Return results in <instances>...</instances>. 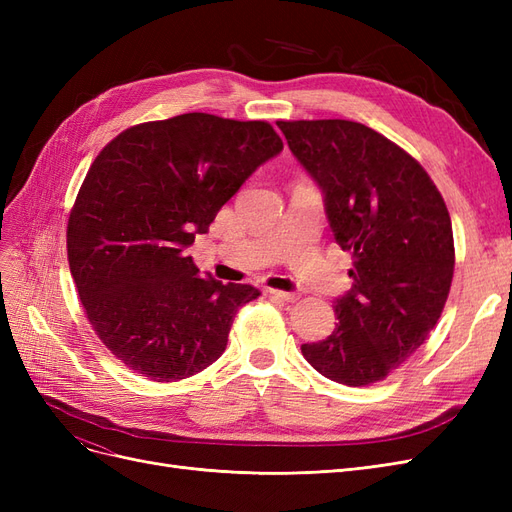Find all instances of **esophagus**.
Here are the masks:
<instances>
[{
	"mask_svg": "<svg viewBox=\"0 0 512 512\" xmlns=\"http://www.w3.org/2000/svg\"><path fill=\"white\" fill-rule=\"evenodd\" d=\"M273 297H277L280 301H286V303H294L299 299V292H284V290H269Z\"/></svg>",
	"mask_w": 512,
	"mask_h": 512,
	"instance_id": "esophagus-1",
	"label": "esophagus"
}]
</instances>
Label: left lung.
I'll use <instances>...</instances> for the list:
<instances>
[{
  "label": "left lung",
  "mask_w": 512,
  "mask_h": 512,
  "mask_svg": "<svg viewBox=\"0 0 512 512\" xmlns=\"http://www.w3.org/2000/svg\"><path fill=\"white\" fill-rule=\"evenodd\" d=\"M277 128L322 190L337 245L354 256L333 333L301 352L333 382H380L425 344L442 314L455 271L451 215L425 168L363 123Z\"/></svg>",
  "instance_id": "8db88e82"
}]
</instances>
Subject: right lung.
I'll list each match as a JSON object with an SVG mask.
<instances>
[{
	"label": "right lung",
	"mask_w": 512,
	"mask_h": 512,
	"mask_svg": "<svg viewBox=\"0 0 512 512\" xmlns=\"http://www.w3.org/2000/svg\"><path fill=\"white\" fill-rule=\"evenodd\" d=\"M284 149L267 121L185 113L128 128L91 164L68 220V262L102 344L136 374L177 382L226 350L250 284L198 273L188 247Z\"/></svg>",
	"instance_id": "obj_1"
}]
</instances>
